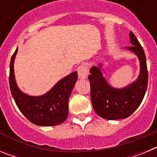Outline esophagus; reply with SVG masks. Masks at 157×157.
<instances>
[{"label": "esophagus", "instance_id": "obj_1", "mask_svg": "<svg viewBox=\"0 0 157 157\" xmlns=\"http://www.w3.org/2000/svg\"><path fill=\"white\" fill-rule=\"evenodd\" d=\"M78 75V78L80 79H84L88 77L89 75V67L86 64L83 63V64L80 65L77 68Z\"/></svg>", "mask_w": 157, "mask_h": 157}]
</instances>
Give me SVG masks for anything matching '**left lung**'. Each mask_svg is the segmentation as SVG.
I'll return each instance as SVG.
<instances>
[{"label":"left lung","instance_id":"1","mask_svg":"<svg viewBox=\"0 0 157 157\" xmlns=\"http://www.w3.org/2000/svg\"><path fill=\"white\" fill-rule=\"evenodd\" d=\"M132 46L125 47L138 56L140 72L138 78L123 88H115L105 78L102 63L90 68L89 80L90 82L91 101L94 111L105 120L126 119L138 109L143 100L148 85L146 58L143 48L132 32H130Z\"/></svg>","mask_w":157,"mask_h":157}]
</instances>
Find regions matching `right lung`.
Here are the masks:
<instances>
[{
    "mask_svg": "<svg viewBox=\"0 0 157 157\" xmlns=\"http://www.w3.org/2000/svg\"><path fill=\"white\" fill-rule=\"evenodd\" d=\"M18 48L11 58L9 86L12 95L20 112L29 121L37 126L61 124L68 116V100L78 80L77 71L58 81L46 94L30 96L17 86L14 72V62Z\"/></svg>",
    "mask_w": 157,
    "mask_h": 157,
    "instance_id": "right-lung-1",
    "label": "right lung"
}]
</instances>
